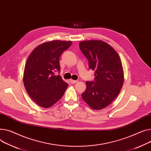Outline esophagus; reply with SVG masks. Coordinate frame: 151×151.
<instances>
[{
    "label": "esophagus",
    "instance_id": "esophagus-1",
    "mask_svg": "<svg viewBox=\"0 0 151 151\" xmlns=\"http://www.w3.org/2000/svg\"><path fill=\"white\" fill-rule=\"evenodd\" d=\"M70 81L72 84H75L78 82V81H77V80H73V79H70Z\"/></svg>",
    "mask_w": 151,
    "mask_h": 151
}]
</instances>
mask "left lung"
Wrapping results in <instances>:
<instances>
[{
	"instance_id": "1",
	"label": "left lung",
	"mask_w": 151,
	"mask_h": 151,
	"mask_svg": "<svg viewBox=\"0 0 151 151\" xmlns=\"http://www.w3.org/2000/svg\"><path fill=\"white\" fill-rule=\"evenodd\" d=\"M79 45L88 60L90 69L95 70V76L93 81H86L82 98L92 109L101 110L114 101L123 87L121 59L112 47L102 41H84Z\"/></svg>"
}]
</instances>
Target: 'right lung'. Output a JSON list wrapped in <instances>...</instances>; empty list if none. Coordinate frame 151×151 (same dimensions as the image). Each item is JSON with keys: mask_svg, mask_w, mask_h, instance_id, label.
I'll return each instance as SVG.
<instances>
[{"mask_svg": "<svg viewBox=\"0 0 151 151\" xmlns=\"http://www.w3.org/2000/svg\"><path fill=\"white\" fill-rule=\"evenodd\" d=\"M72 41L55 40L36 47L29 55L25 65L24 84L29 96L39 106L48 108L63 96L68 84L61 76L59 58Z\"/></svg>", "mask_w": 151, "mask_h": 151, "instance_id": "add662e5", "label": "right lung"}]
</instances>
